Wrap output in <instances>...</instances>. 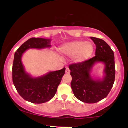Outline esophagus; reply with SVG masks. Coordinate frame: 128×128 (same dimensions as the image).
Wrapping results in <instances>:
<instances>
[{"label":"esophagus","mask_w":128,"mask_h":128,"mask_svg":"<svg viewBox=\"0 0 128 128\" xmlns=\"http://www.w3.org/2000/svg\"><path fill=\"white\" fill-rule=\"evenodd\" d=\"M66 73H67V74H70V70H69V68H66Z\"/></svg>","instance_id":"esophagus-1"}]
</instances>
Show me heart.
<instances>
[{
	"label": "heart",
	"mask_w": 128,
	"mask_h": 128,
	"mask_svg": "<svg viewBox=\"0 0 128 128\" xmlns=\"http://www.w3.org/2000/svg\"><path fill=\"white\" fill-rule=\"evenodd\" d=\"M60 50L62 54L67 56H74V62L80 64L92 56L94 47L92 42L79 40L66 42L61 46Z\"/></svg>",
	"instance_id": "b5f03b06"
}]
</instances>
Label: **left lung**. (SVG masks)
Here are the masks:
<instances>
[{"label":"left lung","instance_id":"8db88e82","mask_svg":"<svg viewBox=\"0 0 128 128\" xmlns=\"http://www.w3.org/2000/svg\"><path fill=\"white\" fill-rule=\"evenodd\" d=\"M96 44L95 56L80 64L69 66L72 80L71 87L75 97L81 102L95 104L108 96L115 80L116 68L114 54L105 41L90 37ZM104 65L103 76L95 78L91 75L96 64Z\"/></svg>","mask_w":128,"mask_h":128}]
</instances>
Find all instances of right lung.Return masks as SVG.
Here are the masks:
<instances>
[{
  "label": "right lung",
  "mask_w": 128,
  "mask_h": 128,
  "mask_svg": "<svg viewBox=\"0 0 128 128\" xmlns=\"http://www.w3.org/2000/svg\"><path fill=\"white\" fill-rule=\"evenodd\" d=\"M51 39L32 38L16 51L12 66V81L17 92L23 99L33 104H43L50 100L65 74L66 68L58 71L33 77L25 70L22 61L23 54L30 49H49Z\"/></svg>",
  "instance_id": "obj_1"
}]
</instances>
